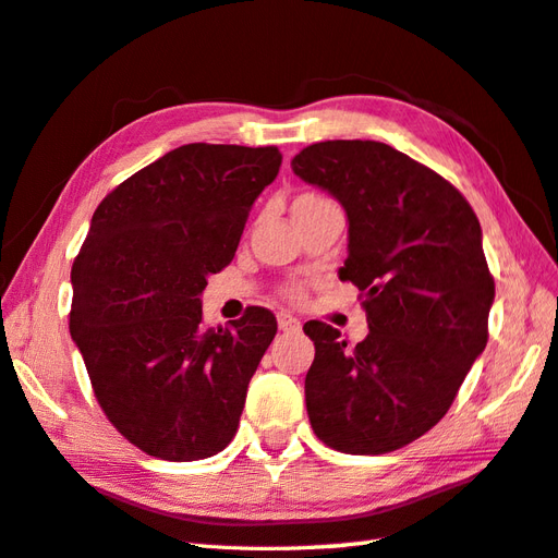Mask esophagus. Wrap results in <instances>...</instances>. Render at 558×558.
Instances as JSON below:
<instances>
[{"label":"esophagus","mask_w":558,"mask_h":558,"mask_svg":"<svg viewBox=\"0 0 558 558\" xmlns=\"http://www.w3.org/2000/svg\"><path fill=\"white\" fill-rule=\"evenodd\" d=\"M278 326H280V330H286V333H300V330H302L300 318H294L288 312H280L278 314Z\"/></svg>","instance_id":"obj_1"}]
</instances>
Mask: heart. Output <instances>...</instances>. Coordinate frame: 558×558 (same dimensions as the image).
<instances>
[{"label": "heart", "instance_id": "b5f03b06", "mask_svg": "<svg viewBox=\"0 0 558 558\" xmlns=\"http://www.w3.org/2000/svg\"><path fill=\"white\" fill-rule=\"evenodd\" d=\"M324 201H328V198L318 196V194H302V196H298V201H294V206H314V204H324ZM282 294H286V298L292 300V302H300L302 300V288L290 286V288L282 290Z\"/></svg>", "mask_w": 558, "mask_h": 558}]
</instances>
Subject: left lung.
Segmentation results:
<instances>
[{"mask_svg":"<svg viewBox=\"0 0 558 558\" xmlns=\"http://www.w3.org/2000/svg\"><path fill=\"white\" fill-rule=\"evenodd\" d=\"M292 170L345 208L340 280L360 288L369 324L354 348L333 326L304 324L312 429L340 453H390L444 417L487 348L494 278L480 220L441 174L378 141H322Z\"/></svg>","mask_w":558,"mask_h":558,"instance_id":"obj_1","label":"left lung"}]
</instances>
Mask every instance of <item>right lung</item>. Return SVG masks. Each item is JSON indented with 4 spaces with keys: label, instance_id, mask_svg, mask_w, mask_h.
Here are the masks:
<instances>
[{
    "label": "right lung",
    "instance_id": "right-lung-1",
    "mask_svg": "<svg viewBox=\"0 0 558 558\" xmlns=\"http://www.w3.org/2000/svg\"><path fill=\"white\" fill-rule=\"evenodd\" d=\"M276 146L186 144L100 201L71 268L69 330L102 412L144 453H220L278 322L248 306L206 328L201 292L230 264L254 201L276 180Z\"/></svg>",
    "mask_w": 558,
    "mask_h": 558
}]
</instances>
